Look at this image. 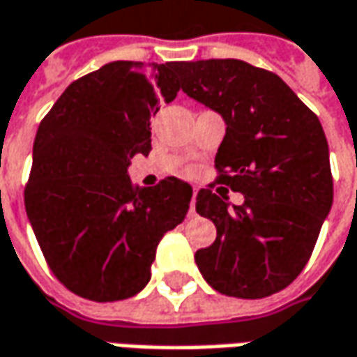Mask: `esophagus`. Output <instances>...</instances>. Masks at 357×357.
Listing matches in <instances>:
<instances>
[{"instance_id":"34e87169","label":"esophagus","mask_w":357,"mask_h":357,"mask_svg":"<svg viewBox=\"0 0 357 357\" xmlns=\"http://www.w3.org/2000/svg\"><path fill=\"white\" fill-rule=\"evenodd\" d=\"M196 196H198V188H192V200H190V214H195V202H196Z\"/></svg>"}]
</instances>
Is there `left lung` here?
<instances>
[{
    "label": "left lung",
    "mask_w": 357,
    "mask_h": 357,
    "mask_svg": "<svg viewBox=\"0 0 357 357\" xmlns=\"http://www.w3.org/2000/svg\"><path fill=\"white\" fill-rule=\"evenodd\" d=\"M174 73L184 94L224 117L218 183L245 198L231 206L224 186L198 192L196 212L214 222L216 241L196 251V265L222 295L279 293L305 269L332 208L324 129L277 74L248 62H176Z\"/></svg>",
    "instance_id": "left-lung-1"
}]
</instances>
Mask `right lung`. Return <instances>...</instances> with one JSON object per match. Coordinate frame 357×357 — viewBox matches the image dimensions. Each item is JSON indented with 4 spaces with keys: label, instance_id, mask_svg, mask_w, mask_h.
<instances>
[{
    "label": "right lung",
    "instance_id": "add662e5",
    "mask_svg": "<svg viewBox=\"0 0 357 357\" xmlns=\"http://www.w3.org/2000/svg\"><path fill=\"white\" fill-rule=\"evenodd\" d=\"M174 64L116 61L74 80L33 143L25 210L40 251L68 291L96 303L137 295L161 238L188 212L176 176L133 186V155H149L151 117L178 92Z\"/></svg>",
    "mask_w": 357,
    "mask_h": 357
}]
</instances>
